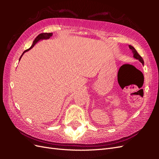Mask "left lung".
Returning <instances> with one entry per match:
<instances>
[{
  "instance_id": "1",
  "label": "left lung",
  "mask_w": 159,
  "mask_h": 159,
  "mask_svg": "<svg viewBox=\"0 0 159 159\" xmlns=\"http://www.w3.org/2000/svg\"><path fill=\"white\" fill-rule=\"evenodd\" d=\"M129 48L132 50V51H133V54H134V55H133V57H134V58H135L136 59H138L139 61L143 64V63H144V62H143V59H142V57H141L140 55H139V54L137 52V50L134 49V48L133 46H129Z\"/></svg>"
}]
</instances>
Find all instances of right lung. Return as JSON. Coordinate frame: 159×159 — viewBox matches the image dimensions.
I'll return each instance as SVG.
<instances>
[{"instance_id":"right-lung-1","label":"right lung","mask_w":159,"mask_h":159,"mask_svg":"<svg viewBox=\"0 0 159 159\" xmlns=\"http://www.w3.org/2000/svg\"><path fill=\"white\" fill-rule=\"evenodd\" d=\"M52 35V33H41V34H39V35H38V37H37V38L35 39V40L34 41H33V44H32V46H31V48H29V49H27V50H26L25 52H23V54L25 53V52H27V51H29V50H30V49H31L33 46H34L35 45V43L38 42V41H39L40 39H49L50 37H51ZM23 54L22 55H21V57H20V59H21V57H22V56L23 55Z\"/></svg>"}]
</instances>
